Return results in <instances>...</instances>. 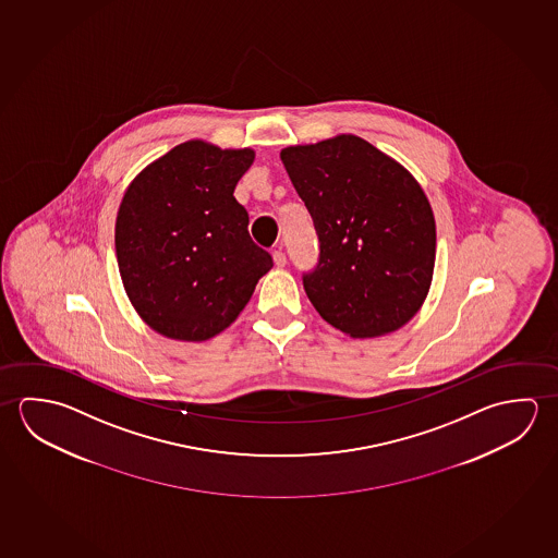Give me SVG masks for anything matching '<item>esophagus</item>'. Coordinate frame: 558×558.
Instances as JSON below:
<instances>
[{
  "instance_id": "obj_1",
  "label": "esophagus",
  "mask_w": 558,
  "mask_h": 558,
  "mask_svg": "<svg viewBox=\"0 0 558 558\" xmlns=\"http://www.w3.org/2000/svg\"><path fill=\"white\" fill-rule=\"evenodd\" d=\"M274 262L277 267H284L287 265V255L281 250H277V252H274Z\"/></svg>"
}]
</instances>
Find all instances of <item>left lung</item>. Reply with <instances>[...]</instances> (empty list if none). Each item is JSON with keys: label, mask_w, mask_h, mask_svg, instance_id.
<instances>
[{"label": "left lung", "mask_w": 558, "mask_h": 558, "mask_svg": "<svg viewBox=\"0 0 558 558\" xmlns=\"http://www.w3.org/2000/svg\"><path fill=\"white\" fill-rule=\"evenodd\" d=\"M320 242L304 291L333 328L373 338L404 326L424 303L435 220L417 181L353 134L281 151Z\"/></svg>", "instance_id": "1"}]
</instances>
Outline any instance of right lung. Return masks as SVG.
Listing matches in <instances>:
<instances>
[{"instance_id":"add662e5","label":"right lung","mask_w":558,"mask_h":558,"mask_svg":"<svg viewBox=\"0 0 558 558\" xmlns=\"http://www.w3.org/2000/svg\"><path fill=\"white\" fill-rule=\"evenodd\" d=\"M254 151L183 142L136 175L117 215L124 291L171 340L205 341L244 311L274 257L255 246L234 198Z\"/></svg>"}]
</instances>
